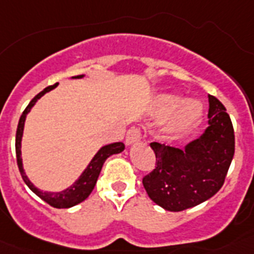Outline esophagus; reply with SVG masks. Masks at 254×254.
Masks as SVG:
<instances>
[{
    "label": "esophagus",
    "instance_id": "1",
    "mask_svg": "<svg viewBox=\"0 0 254 254\" xmlns=\"http://www.w3.org/2000/svg\"><path fill=\"white\" fill-rule=\"evenodd\" d=\"M140 138H141L140 129L132 127V128H129L128 131H127V134H126V143H127V145H132V143L137 142Z\"/></svg>",
    "mask_w": 254,
    "mask_h": 254
}]
</instances>
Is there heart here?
Masks as SVG:
<instances>
[{
	"label": "heart",
	"instance_id": "b5f03b06",
	"mask_svg": "<svg viewBox=\"0 0 254 254\" xmlns=\"http://www.w3.org/2000/svg\"><path fill=\"white\" fill-rule=\"evenodd\" d=\"M151 114L167 118L161 133L167 138H178L194 128L203 116V107L198 100H185L179 94H160L151 105Z\"/></svg>",
	"mask_w": 254,
	"mask_h": 254
}]
</instances>
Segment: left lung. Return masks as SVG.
<instances>
[{"instance_id":"obj_1","label":"left lung","mask_w":254,"mask_h":254,"mask_svg":"<svg viewBox=\"0 0 254 254\" xmlns=\"http://www.w3.org/2000/svg\"><path fill=\"white\" fill-rule=\"evenodd\" d=\"M155 169L143 177L150 198L168 211L205 202L223 187L235 150L234 129L223 103L208 95V127L185 149L151 142Z\"/></svg>"}]
</instances>
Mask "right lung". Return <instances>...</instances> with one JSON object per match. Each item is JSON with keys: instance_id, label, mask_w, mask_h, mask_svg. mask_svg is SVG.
<instances>
[{"instance_id": "add662e5", "label": "right lung", "mask_w": 254, "mask_h": 254, "mask_svg": "<svg viewBox=\"0 0 254 254\" xmlns=\"http://www.w3.org/2000/svg\"><path fill=\"white\" fill-rule=\"evenodd\" d=\"M84 75L73 76L72 78H82ZM58 84L51 85V86L46 87L43 91H40L38 95H35L31 102L29 103L28 107L25 108V111L22 112L21 117H20L19 125H17L16 129V141H15V149H16V160H17V167H19L20 174L22 177V181L25 182V185L30 188L38 197L46 201L48 205H51L52 207L56 208H68L72 207V206L77 205V203L82 202L89 197V194L93 192L94 187L96 185V181H98V177L100 174V170L103 168V164L107 160L111 155L113 154H120L125 150V145L123 142H114L109 143V145H105L103 146L99 151L96 152L95 156L93 158V160L90 161V164L87 165L86 169L82 172V174L80 176V178L73 183L71 187L66 188V190H61V192H43V190H38L30 181L26 177L25 172H24V168H22V159H21V138H22V132H24V125H25L26 114L30 112V109L35 105V103L38 102V99H40L42 96L44 95L48 91L53 90Z\"/></svg>"}]
</instances>
